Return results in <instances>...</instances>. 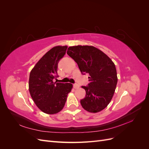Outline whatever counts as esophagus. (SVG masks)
<instances>
[{"label": "esophagus", "instance_id": "esophagus-1", "mask_svg": "<svg viewBox=\"0 0 149 149\" xmlns=\"http://www.w3.org/2000/svg\"><path fill=\"white\" fill-rule=\"evenodd\" d=\"M73 87L74 89H78L79 88V85L78 84H73Z\"/></svg>", "mask_w": 149, "mask_h": 149}]
</instances>
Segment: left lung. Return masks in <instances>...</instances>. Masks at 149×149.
<instances>
[{"instance_id": "1", "label": "left lung", "mask_w": 149, "mask_h": 149, "mask_svg": "<svg viewBox=\"0 0 149 149\" xmlns=\"http://www.w3.org/2000/svg\"><path fill=\"white\" fill-rule=\"evenodd\" d=\"M67 54L76 62L81 73H88L89 83L81 86L86 96L80 101L84 109L96 113L107 106L115 92L118 76L114 62L93 46L70 47Z\"/></svg>"}]
</instances>
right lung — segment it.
Wrapping results in <instances>:
<instances>
[{"label":"right lung","instance_id":"right-lung-1","mask_svg":"<svg viewBox=\"0 0 149 149\" xmlns=\"http://www.w3.org/2000/svg\"><path fill=\"white\" fill-rule=\"evenodd\" d=\"M67 46H56L47 52L31 70L29 88L31 98L44 113L54 114L64 107L71 83H54L57 77L58 63L65 55Z\"/></svg>","mask_w":149,"mask_h":149}]
</instances>
